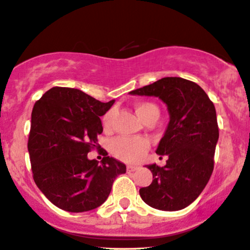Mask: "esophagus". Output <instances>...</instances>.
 Returning a JSON list of instances; mask_svg holds the SVG:
<instances>
[{
	"mask_svg": "<svg viewBox=\"0 0 250 250\" xmlns=\"http://www.w3.org/2000/svg\"><path fill=\"white\" fill-rule=\"evenodd\" d=\"M126 169H127L128 172H132V171L137 170V169H139V167H138V166H131V165H128L127 167H126Z\"/></svg>",
	"mask_w": 250,
	"mask_h": 250,
	"instance_id": "34e87169",
	"label": "esophagus"
}]
</instances>
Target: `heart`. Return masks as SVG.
<instances>
[{
	"instance_id": "1",
	"label": "heart",
	"mask_w": 250,
	"mask_h": 250,
	"mask_svg": "<svg viewBox=\"0 0 250 250\" xmlns=\"http://www.w3.org/2000/svg\"><path fill=\"white\" fill-rule=\"evenodd\" d=\"M135 112L140 117L143 122L147 120H158L160 116V110L155 104L150 102H140L135 105ZM113 113L115 111H107L103 116L102 123H103L104 128H109L112 122ZM148 141L145 138H128V137H119L111 143V152L116 158L125 162H137L144 158L148 149Z\"/></svg>"
}]
</instances>
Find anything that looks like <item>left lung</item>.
<instances>
[{
    "label": "left lung",
    "instance_id": "left-lung-1",
    "mask_svg": "<svg viewBox=\"0 0 250 250\" xmlns=\"http://www.w3.org/2000/svg\"><path fill=\"white\" fill-rule=\"evenodd\" d=\"M130 94L159 97L169 113L156 148L159 155L167 156V163L147 166L153 182L139 190L141 199L158 210H182L202 193L213 171L219 139L213 103L197 83L182 78H163Z\"/></svg>",
    "mask_w": 250,
    "mask_h": 250
}]
</instances>
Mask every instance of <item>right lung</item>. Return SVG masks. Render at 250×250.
<instances>
[{
    "label": "right lung",
    "instance_id": "add662e5",
    "mask_svg": "<svg viewBox=\"0 0 250 250\" xmlns=\"http://www.w3.org/2000/svg\"><path fill=\"white\" fill-rule=\"evenodd\" d=\"M115 103H102L79 89L54 87L46 91L31 115L29 149L37 187L61 210L87 212L105 202L113 181L126 166L105 156L89 160L100 149L101 117Z\"/></svg>",
    "mask_w": 250,
    "mask_h": 250
}]
</instances>
